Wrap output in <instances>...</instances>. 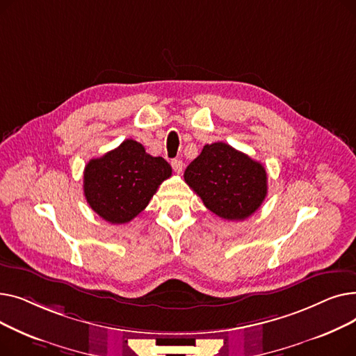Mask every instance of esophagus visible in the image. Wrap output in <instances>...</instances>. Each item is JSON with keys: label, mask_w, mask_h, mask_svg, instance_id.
<instances>
[{"label": "esophagus", "mask_w": 356, "mask_h": 356, "mask_svg": "<svg viewBox=\"0 0 356 356\" xmlns=\"http://www.w3.org/2000/svg\"><path fill=\"white\" fill-rule=\"evenodd\" d=\"M172 167H173V170L179 175L183 170V161L179 159H175V160H172Z\"/></svg>", "instance_id": "obj_1"}]
</instances>
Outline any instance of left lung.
I'll use <instances>...</instances> for the list:
<instances>
[{
  "label": "left lung",
  "mask_w": 356,
  "mask_h": 356,
  "mask_svg": "<svg viewBox=\"0 0 356 356\" xmlns=\"http://www.w3.org/2000/svg\"><path fill=\"white\" fill-rule=\"evenodd\" d=\"M184 181L204 207L227 220L247 219L267 196L264 165L225 143L204 145L186 168Z\"/></svg>",
  "instance_id": "8db88e82"
}]
</instances>
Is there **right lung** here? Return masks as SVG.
Returning a JSON list of instances; mask_svg holds the SVG:
<instances>
[{
    "label": "right lung",
    "mask_w": 356,
    "mask_h": 356,
    "mask_svg": "<svg viewBox=\"0 0 356 356\" xmlns=\"http://www.w3.org/2000/svg\"><path fill=\"white\" fill-rule=\"evenodd\" d=\"M172 176L163 157L145 153L143 144L125 140L83 172V195L89 207L109 223H127L145 209L161 181Z\"/></svg>",
    "instance_id": "1"
}]
</instances>
